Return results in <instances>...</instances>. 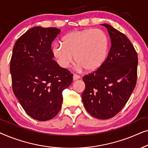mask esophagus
Instances as JSON below:
<instances>
[{"mask_svg":"<svg viewBox=\"0 0 148 148\" xmlns=\"http://www.w3.org/2000/svg\"><path fill=\"white\" fill-rule=\"evenodd\" d=\"M73 81L77 80V79H80V76L78 75H77V74H73Z\"/></svg>","mask_w":148,"mask_h":148,"instance_id":"esophagus-1","label":"esophagus"}]
</instances>
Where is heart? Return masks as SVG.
<instances>
[{"instance_id":"heart-1","label":"heart","mask_w":148,"mask_h":148,"mask_svg":"<svg viewBox=\"0 0 148 148\" xmlns=\"http://www.w3.org/2000/svg\"><path fill=\"white\" fill-rule=\"evenodd\" d=\"M108 50V40L100 29H86L74 31L62 38V44L52 46L54 57L62 68H67L75 60L79 67L95 71L104 63Z\"/></svg>"}]
</instances>
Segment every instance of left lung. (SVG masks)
I'll list each match as a JSON object with an SVG mask.
<instances>
[{
    "mask_svg": "<svg viewBox=\"0 0 148 148\" xmlns=\"http://www.w3.org/2000/svg\"><path fill=\"white\" fill-rule=\"evenodd\" d=\"M111 40L110 51L99 69L83 77L85 108L92 116L108 119L122 110L137 82L138 57L127 36L108 24H102Z\"/></svg>",
    "mask_w": 148,
    "mask_h": 148,
    "instance_id": "obj_1",
    "label": "left lung"
}]
</instances>
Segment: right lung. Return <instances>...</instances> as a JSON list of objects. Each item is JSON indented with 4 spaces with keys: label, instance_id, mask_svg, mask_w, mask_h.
Returning a JSON list of instances; mask_svg holds the SVG:
<instances>
[{
    "label": "right lung",
    "instance_id": "right-lung-1",
    "mask_svg": "<svg viewBox=\"0 0 148 148\" xmlns=\"http://www.w3.org/2000/svg\"><path fill=\"white\" fill-rule=\"evenodd\" d=\"M60 32L56 27H34L17 40L10 72L12 87L25 112L40 121L52 119L60 110L62 92L73 74L54 60L51 44Z\"/></svg>",
    "mask_w": 148,
    "mask_h": 148
}]
</instances>
